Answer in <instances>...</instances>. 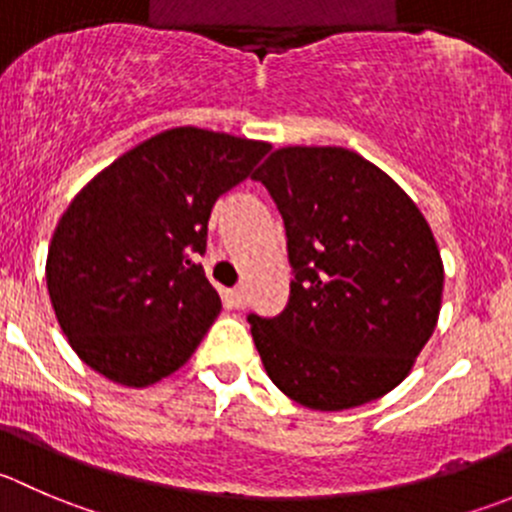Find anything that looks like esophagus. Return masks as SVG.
Instances as JSON below:
<instances>
[{"label": "esophagus", "instance_id": "esophagus-1", "mask_svg": "<svg viewBox=\"0 0 512 512\" xmlns=\"http://www.w3.org/2000/svg\"><path fill=\"white\" fill-rule=\"evenodd\" d=\"M227 297H230V302L235 307H242L247 302V292H245V287H235V290H230L227 292Z\"/></svg>", "mask_w": 512, "mask_h": 512}]
</instances>
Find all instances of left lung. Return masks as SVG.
Instances as JSON below:
<instances>
[{
	"label": "left lung",
	"instance_id": "obj_1",
	"mask_svg": "<svg viewBox=\"0 0 512 512\" xmlns=\"http://www.w3.org/2000/svg\"><path fill=\"white\" fill-rule=\"evenodd\" d=\"M252 180L280 210L295 275L280 315L247 317L270 380L312 410L357 408L398 388L443 300L423 212L345 147H282Z\"/></svg>",
	"mask_w": 512,
	"mask_h": 512
}]
</instances>
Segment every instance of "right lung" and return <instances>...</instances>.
<instances>
[{
	"label": "right lung",
	"instance_id": "add662e5",
	"mask_svg": "<svg viewBox=\"0 0 512 512\" xmlns=\"http://www.w3.org/2000/svg\"><path fill=\"white\" fill-rule=\"evenodd\" d=\"M267 142L175 127L79 190L52 235L47 290L92 370L145 388L180 370L222 302L195 257L217 197L252 175Z\"/></svg>",
	"mask_w": 512,
	"mask_h": 512
}]
</instances>
